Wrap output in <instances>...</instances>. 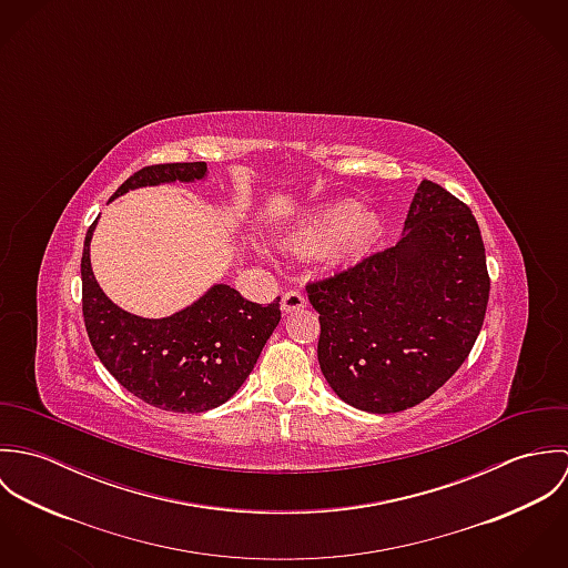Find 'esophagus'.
Returning a JSON list of instances; mask_svg holds the SVG:
<instances>
[{"label": "esophagus", "mask_w": 568, "mask_h": 568, "mask_svg": "<svg viewBox=\"0 0 568 568\" xmlns=\"http://www.w3.org/2000/svg\"><path fill=\"white\" fill-rule=\"evenodd\" d=\"M280 308L284 315H293V313H300L306 308V300L300 291H288L280 302Z\"/></svg>", "instance_id": "esophagus-1"}]
</instances>
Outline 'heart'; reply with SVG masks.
Here are the masks:
<instances>
[{"mask_svg":"<svg viewBox=\"0 0 568 568\" xmlns=\"http://www.w3.org/2000/svg\"><path fill=\"white\" fill-rule=\"evenodd\" d=\"M383 221L356 201H343L315 214L295 236L286 241L288 248H329L338 262L363 257L383 236Z\"/></svg>","mask_w":568,"mask_h":568,"instance_id":"obj_1","label":"heart"}]
</instances>
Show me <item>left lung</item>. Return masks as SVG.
Listing matches in <instances>:
<instances>
[{
	"instance_id": "1",
	"label": "left lung",
	"mask_w": 568,
	"mask_h": 568,
	"mask_svg": "<svg viewBox=\"0 0 568 568\" xmlns=\"http://www.w3.org/2000/svg\"><path fill=\"white\" fill-rule=\"evenodd\" d=\"M329 389L367 413L433 396L468 358L489 297L486 246L468 205L422 181L403 239L306 286Z\"/></svg>"
}]
</instances>
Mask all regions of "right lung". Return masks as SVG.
<instances>
[{"label": "right lung", "instance_id": "obj_1", "mask_svg": "<svg viewBox=\"0 0 568 568\" xmlns=\"http://www.w3.org/2000/svg\"><path fill=\"white\" fill-rule=\"evenodd\" d=\"M207 174L205 162L146 165L109 201L140 187L205 181ZM98 219L84 236L81 277L84 327L100 363L146 405L174 413H203L225 405L243 387L280 324V300L260 306L246 302L230 284H214L168 317L133 315L113 304L93 275L91 239Z\"/></svg>", "mask_w": 568, "mask_h": 568}]
</instances>
